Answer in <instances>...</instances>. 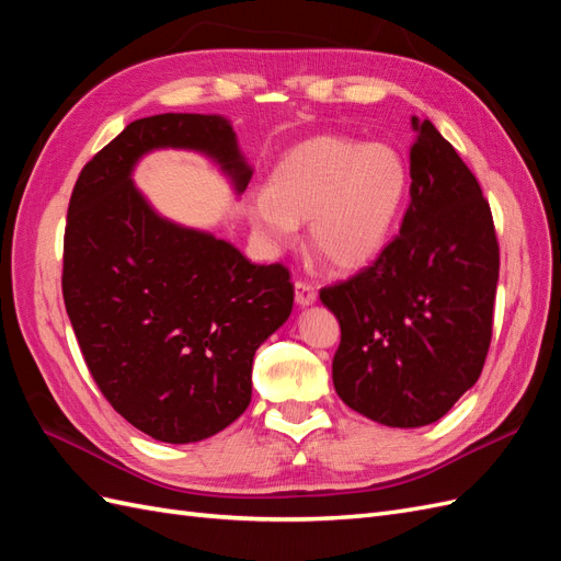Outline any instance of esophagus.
Here are the masks:
<instances>
[{
    "instance_id": "esophagus-1",
    "label": "esophagus",
    "mask_w": 561,
    "mask_h": 561,
    "mask_svg": "<svg viewBox=\"0 0 561 561\" xmlns=\"http://www.w3.org/2000/svg\"><path fill=\"white\" fill-rule=\"evenodd\" d=\"M294 289H296V304H298L300 308L312 306L314 298H318V294H314V289H312V286H310L308 282H296Z\"/></svg>"
}]
</instances>
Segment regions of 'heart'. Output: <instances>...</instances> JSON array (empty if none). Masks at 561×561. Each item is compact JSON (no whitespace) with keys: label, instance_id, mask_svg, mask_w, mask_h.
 I'll return each mask as SVG.
<instances>
[{"label":"heart","instance_id":"obj_1","mask_svg":"<svg viewBox=\"0 0 561 561\" xmlns=\"http://www.w3.org/2000/svg\"><path fill=\"white\" fill-rule=\"evenodd\" d=\"M410 194L408 161L391 144L312 137L272 170L267 190L251 194L247 213L270 247H286L298 225L339 272L377 261L403 218Z\"/></svg>","mask_w":561,"mask_h":561}]
</instances>
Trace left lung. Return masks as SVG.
<instances>
[{
    "mask_svg": "<svg viewBox=\"0 0 561 561\" xmlns=\"http://www.w3.org/2000/svg\"><path fill=\"white\" fill-rule=\"evenodd\" d=\"M410 206L375 263L320 291L336 314L339 398L367 420L417 428L477 383L500 272L491 206L431 121L412 118Z\"/></svg>",
    "mask_w": 561,
    "mask_h": 561,
    "instance_id": "1",
    "label": "left lung"
}]
</instances>
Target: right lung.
<instances>
[{"label": "right lung", "instance_id": "right-lung-1", "mask_svg": "<svg viewBox=\"0 0 561 561\" xmlns=\"http://www.w3.org/2000/svg\"><path fill=\"white\" fill-rule=\"evenodd\" d=\"M158 149L208 156L237 194L253 175L222 116L130 123L76 182L61 284L113 410L156 440L196 443L249 408L253 355L289 320L294 284L284 265H255L229 241L158 215L133 182L139 158Z\"/></svg>", "mask_w": 561, "mask_h": 561}]
</instances>
